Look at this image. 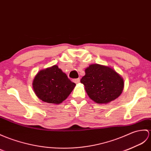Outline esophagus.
<instances>
[{
	"label": "esophagus",
	"instance_id": "obj_1",
	"mask_svg": "<svg viewBox=\"0 0 151 151\" xmlns=\"http://www.w3.org/2000/svg\"><path fill=\"white\" fill-rule=\"evenodd\" d=\"M75 83H78L80 82V78H76V79H74L73 80Z\"/></svg>",
	"mask_w": 151,
	"mask_h": 151
}]
</instances>
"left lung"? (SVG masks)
I'll use <instances>...</instances> for the list:
<instances>
[{
	"label": "left lung",
	"instance_id": "1",
	"mask_svg": "<svg viewBox=\"0 0 151 151\" xmlns=\"http://www.w3.org/2000/svg\"><path fill=\"white\" fill-rule=\"evenodd\" d=\"M80 82L87 95L94 102L106 104L120 96L124 87L122 76L108 65L91 64L85 69Z\"/></svg>",
	"mask_w": 151,
	"mask_h": 151
}]
</instances>
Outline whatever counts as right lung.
<instances>
[{"instance_id":"obj_1","label":"right lung","mask_w":151,"mask_h":151,"mask_svg":"<svg viewBox=\"0 0 151 151\" xmlns=\"http://www.w3.org/2000/svg\"><path fill=\"white\" fill-rule=\"evenodd\" d=\"M75 86L57 65L40 70L33 80V88L37 96L49 104L63 102Z\"/></svg>"}]
</instances>
